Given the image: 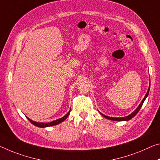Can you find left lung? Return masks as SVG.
<instances>
[{
	"mask_svg": "<svg viewBox=\"0 0 160 160\" xmlns=\"http://www.w3.org/2000/svg\"><path fill=\"white\" fill-rule=\"evenodd\" d=\"M149 89H148V92H147V94H146V95L144 96V99L142 100V101L141 102V103L139 104V105L138 106V108L136 109V110L134 111V112L132 113V114H130V115H128V116H127V117H125V118H110V117H108V116H106V115H104L103 114H102V113H100L101 115H102L104 118H107V119H108V120H115V121H124V120H131L132 118H134V117H135L137 114L138 113V112L139 111V110H140L141 109V108H142V105H143V102H144V101L145 100V99H146V98L148 97V95H149Z\"/></svg>",
	"mask_w": 160,
	"mask_h": 160,
	"instance_id": "8db88e82",
	"label": "left lung"
}]
</instances>
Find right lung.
Segmentation results:
<instances>
[{
  "label": "right lung",
  "instance_id": "obj_1",
  "mask_svg": "<svg viewBox=\"0 0 160 160\" xmlns=\"http://www.w3.org/2000/svg\"><path fill=\"white\" fill-rule=\"evenodd\" d=\"M70 110L69 111V112H68L67 115H65L64 117H63V118L58 119V120H55V121H52V122H47V123L36 122H34V121H32V120H30L29 118H27L28 119V120L30 122H31V123L32 124V125H35V126L38 127V128H46V127L56 125H58V124H59V123L62 122H63L64 120H66L67 118L68 117V115H70Z\"/></svg>",
  "mask_w": 160,
  "mask_h": 160
}]
</instances>
